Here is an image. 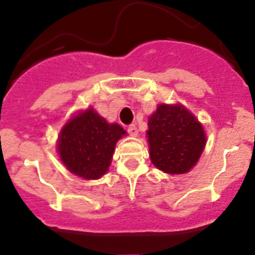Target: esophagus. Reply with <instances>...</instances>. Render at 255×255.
<instances>
[{"mask_svg":"<svg viewBox=\"0 0 255 255\" xmlns=\"http://www.w3.org/2000/svg\"><path fill=\"white\" fill-rule=\"evenodd\" d=\"M127 132H128V134H129V135L136 136V135H138V128H136L134 125H130V126H128Z\"/></svg>","mask_w":255,"mask_h":255,"instance_id":"34e87169","label":"esophagus"}]
</instances>
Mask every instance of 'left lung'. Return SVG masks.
Segmentation results:
<instances>
[{
	"label": "left lung",
	"instance_id": "obj_1",
	"mask_svg": "<svg viewBox=\"0 0 255 255\" xmlns=\"http://www.w3.org/2000/svg\"><path fill=\"white\" fill-rule=\"evenodd\" d=\"M147 126L150 158L156 168L184 174L197 163L207 138L202 125L185 106L159 104Z\"/></svg>",
	"mask_w": 255,
	"mask_h": 255
}]
</instances>
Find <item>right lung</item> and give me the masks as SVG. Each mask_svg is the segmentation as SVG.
<instances>
[{"label":"right lung","instance_id":"add662e5","mask_svg":"<svg viewBox=\"0 0 255 255\" xmlns=\"http://www.w3.org/2000/svg\"><path fill=\"white\" fill-rule=\"evenodd\" d=\"M126 130L108 123L93 108L75 115L58 138V153L69 172L80 178L99 179L108 172L116 142Z\"/></svg>","mask_w":255,"mask_h":255}]
</instances>
